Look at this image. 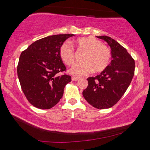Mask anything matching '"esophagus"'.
I'll return each mask as SVG.
<instances>
[{
  "label": "esophagus",
  "instance_id": "obj_1",
  "mask_svg": "<svg viewBox=\"0 0 150 150\" xmlns=\"http://www.w3.org/2000/svg\"><path fill=\"white\" fill-rule=\"evenodd\" d=\"M71 79H72V81H78L79 79H80L79 77H72Z\"/></svg>",
  "mask_w": 150,
  "mask_h": 150
}]
</instances>
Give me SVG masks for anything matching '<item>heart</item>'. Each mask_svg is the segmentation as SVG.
I'll return each mask as SVG.
<instances>
[{"label":"heart","mask_w":150,"mask_h":150,"mask_svg":"<svg viewBox=\"0 0 150 150\" xmlns=\"http://www.w3.org/2000/svg\"><path fill=\"white\" fill-rule=\"evenodd\" d=\"M78 51H85L83 62L79 63L69 70L70 73L77 76L89 74L94 70L95 73L105 71L110 64L111 54L108 47L95 38L81 37L74 40ZM59 55L61 59L67 66H72L75 62L74 48L69 42H65L60 45Z\"/></svg>","instance_id":"b5f03b06"}]
</instances>
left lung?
Returning a JSON list of instances; mask_svg holds the SVG:
<instances>
[{"label": "left lung", "instance_id": "obj_1", "mask_svg": "<svg viewBox=\"0 0 150 150\" xmlns=\"http://www.w3.org/2000/svg\"><path fill=\"white\" fill-rule=\"evenodd\" d=\"M97 38L110 45L112 59L99 75L87 79L88 86L83 95L93 107L105 109L116 105L125 93L134 77L135 62L116 40L106 35Z\"/></svg>", "mask_w": 150, "mask_h": 150}]
</instances>
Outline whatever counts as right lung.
<instances>
[{"mask_svg":"<svg viewBox=\"0 0 150 150\" xmlns=\"http://www.w3.org/2000/svg\"><path fill=\"white\" fill-rule=\"evenodd\" d=\"M74 34L44 38L20 54L17 66L20 84L28 102L40 109H50L59 103L71 77L60 73L66 67L59 55L60 45Z\"/></svg>","mask_w":150,"mask_h":150,"instance_id":"obj_1","label":"right lung"}]
</instances>
